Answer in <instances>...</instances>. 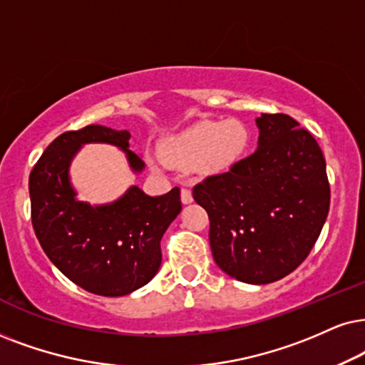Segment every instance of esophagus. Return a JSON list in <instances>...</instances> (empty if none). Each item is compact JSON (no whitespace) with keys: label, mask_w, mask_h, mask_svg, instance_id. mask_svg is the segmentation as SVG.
Instances as JSON below:
<instances>
[{"label":"esophagus","mask_w":365,"mask_h":365,"mask_svg":"<svg viewBox=\"0 0 365 365\" xmlns=\"http://www.w3.org/2000/svg\"><path fill=\"white\" fill-rule=\"evenodd\" d=\"M180 197H182L183 204H190V202L193 200L190 188H182V192H180Z\"/></svg>","instance_id":"1"}]
</instances>
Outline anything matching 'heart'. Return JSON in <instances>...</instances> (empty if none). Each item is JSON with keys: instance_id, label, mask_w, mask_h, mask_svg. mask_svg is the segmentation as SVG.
I'll return each instance as SVG.
<instances>
[{"instance_id": "1", "label": "heart", "mask_w": 365, "mask_h": 365, "mask_svg": "<svg viewBox=\"0 0 365 365\" xmlns=\"http://www.w3.org/2000/svg\"><path fill=\"white\" fill-rule=\"evenodd\" d=\"M249 145V129L237 119L193 124L163 145L168 163L187 168L198 163L204 173H220L241 158Z\"/></svg>"}]
</instances>
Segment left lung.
Wrapping results in <instances>:
<instances>
[{"label":"left lung","instance_id":"left-lung-1","mask_svg":"<svg viewBox=\"0 0 365 365\" xmlns=\"http://www.w3.org/2000/svg\"><path fill=\"white\" fill-rule=\"evenodd\" d=\"M257 150L193 187L217 266L237 281L288 276L315 246L330 207L324 153L288 114H261Z\"/></svg>","mask_w":365,"mask_h":365}]
</instances>
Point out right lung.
<instances>
[{"instance_id":"add662e5","label":"right lung","mask_w":365,"mask_h":365,"mask_svg":"<svg viewBox=\"0 0 365 365\" xmlns=\"http://www.w3.org/2000/svg\"><path fill=\"white\" fill-rule=\"evenodd\" d=\"M129 138L99 124L66 131L30 173L31 224L41 249L72 283L101 297H124L150 283L161 264V237L182 210L178 187L161 197L131 187L119 200L98 207L76 200L68 167L86 143L116 145L135 172L145 168L128 150Z\"/></svg>"}]
</instances>
